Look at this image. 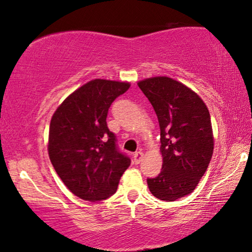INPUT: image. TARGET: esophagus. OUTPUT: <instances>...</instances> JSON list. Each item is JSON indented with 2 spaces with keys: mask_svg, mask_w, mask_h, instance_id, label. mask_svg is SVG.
<instances>
[{
  "mask_svg": "<svg viewBox=\"0 0 252 252\" xmlns=\"http://www.w3.org/2000/svg\"><path fill=\"white\" fill-rule=\"evenodd\" d=\"M142 157H144V154L141 152H137L133 154V162L134 164H139L142 160Z\"/></svg>",
  "mask_w": 252,
  "mask_h": 252,
  "instance_id": "1",
  "label": "esophagus"
}]
</instances>
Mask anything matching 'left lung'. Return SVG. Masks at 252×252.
<instances>
[{
  "instance_id": "left-lung-1",
  "label": "left lung",
  "mask_w": 252,
  "mask_h": 252,
  "mask_svg": "<svg viewBox=\"0 0 252 252\" xmlns=\"http://www.w3.org/2000/svg\"><path fill=\"white\" fill-rule=\"evenodd\" d=\"M156 112L160 127V173L147 179L154 196L174 201L192 192L214 150L209 111L196 93L168 77L138 82Z\"/></svg>"
}]
</instances>
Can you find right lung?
<instances>
[{
	"mask_svg": "<svg viewBox=\"0 0 252 252\" xmlns=\"http://www.w3.org/2000/svg\"><path fill=\"white\" fill-rule=\"evenodd\" d=\"M130 87L127 82L95 79L64 99L52 116L48 155L56 173L77 197L110 198L131 159L108 129V108Z\"/></svg>",
	"mask_w": 252,
	"mask_h": 252,
	"instance_id": "1",
	"label": "right lung"
}]
</instances>
